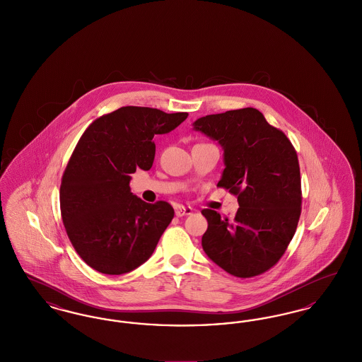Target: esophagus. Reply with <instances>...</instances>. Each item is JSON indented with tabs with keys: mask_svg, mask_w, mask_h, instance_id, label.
I'll return each instance as SVG.
<instances>
[{
	"mask_svg": "<svg viewBox=\"0 0 362 362\" xmlns=\"http://www.w3.org/2000/svg\"><path fill=\"white\" fill-rule=\"evenodd\" d=\"M192 213V209L191 207L187 206H176L175 207V214L177 216V217H183V216H189Z\"/></svg>",
	"mask_w": 362,
	"mask_h": 362,
	"instance_id": "1",
	"label": "esophagus"
}]
</instances>
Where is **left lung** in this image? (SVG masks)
<instances>
[{
  "label": "left lung",
  "instance_id": "obj_1",
  "mask_svg": "<svg viewBox=\"0 0 362 362\" xmlns=\"http://www.w3.org/2000/svg\"><path fill=\"white\" fill-rule=\"evenodd\" d=\"M194 130L223 146L225 170L217 186L239 202L233 220L202 210L207 220L204 251L232 276H259L285 254L301 214V177L292 142L252 107L202 117Z\"/></svg>",
  "mask_w": 362,
  "mask_h": 362
}]
</instances>
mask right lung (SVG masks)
<instances>
[{
  "instance_id": "1",
  "label": "right lung",
  "mask_w": 362,
  "mask_h": 362,
  "mask_svg": "<svg viewBox=\"0 0 362 362\" xmlns=\"http://www.w3.org/2000/svg\"><path fill=\"white\" fill-rule=\"evenodd\" d=\"M187 115L126 105L92 122L78 139L62 175L61 216L74 250L96 272L119 276L137 269L173 221L168 202L146 204L129 183L137 168H152L153 137Z\"/></svg>"
}]
</instances>
